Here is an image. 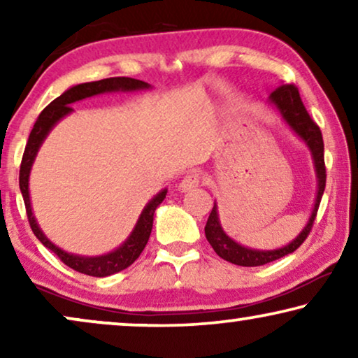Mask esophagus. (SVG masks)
<instances>
[{"label":"esophagus","mask_w":358,"mask_h":358,"mask_svg":"<svg viewBox=\"0 0 358 358\" xmlns=\"http://www.w3.org/2000/svg\"><path fill=\"white\" fill-rule=\"evenodd\" d=\"M199 184H200V178L197 174H187L182 180H180L179 190L180 192H189V190L199 187Z\"/></svg>","instance_id":"34e87169"}]
</instances>
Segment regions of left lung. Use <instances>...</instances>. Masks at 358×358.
<instances>
[{"instance_id": "left-lung-1", "label": "left lung", "mask_w": 358, "mask_h": 358, "mask_svg": "<svg viewBox=\"0 0 358 358\" xmlns=\"http://www.w3.org/2000/svg\"><path fill=\"white\" fill-rule=\"evenodd\" d=\"M268 104L280 114L282 120L288 125V129H290L293 134L306 145V148L310 150L316 174V197L305 228L301 229L300 234H298L293 241L277 249H254L249 246H243V244L234 241L233 238H229L227 231L223 229L222 223H220L218 205L215 202L212 212H210V217L207 220V224H205V236H207V241L220 257L243 267L264 266V264L273 262L277 261V259L287 256V254L296 251L306 239L313 223H315L317 207H320L321 197L322 194H324L326 187L324 143H322V135L320 127L311 120L310 114H308L305 106H303V102L300 99V92H298V90L293 85H282L268 96Z\"/></svg>"}]
</instances>
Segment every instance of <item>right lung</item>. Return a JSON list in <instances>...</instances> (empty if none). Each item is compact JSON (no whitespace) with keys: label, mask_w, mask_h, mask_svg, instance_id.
Segmentation results:
<instances>
[{"label":"right lung","mask_w":358,"mask_h":358,"mask_svg":"<svg viewBox=\"0 0 358 358\" xmlns=\"http://www.w3.org/2000/svg\"><path fill=\"white\" fill-rule=\"evenodd\" d=\"M146 90H151V85H148V83L134 80V78H125V76L107 78V80H101V81L81 83V85L68 87L62 96H58L55 101H52L50 104L41 112L37 122L34 124L31 135H29L26 150H24L21 171H19V189H21L24 203H26L27 218H29V223H31L32 231L43 246L50 249L52 252H55L57 256L62 259V262H65L68 267L73 268V271L86 273V275H91V277L112 275V273L124 271V268L131 266V264L138 259V256L141 254V251H143L146 243H148L150 239L156 208H158L159 203L166 199L168 189L159 190V192L145 205L138 220H136L134 229H131V233L129 234V238H127L120 246L112 249L110 252L101 254V256H80V254L66 252L65 249L58 248L57 244H53L50 239L45 236V233L42 231V228L38 227L36 215L32 212L31 192H29V178H31L32 164L37 158L38 150H41L42 143L45 141L53 127L73 112L71 104H75L78 101L87 99V97H92V96L112 94V92H136V91H146Z\"/></svg>","instance_id":"right-lung-1"}]
</instances>
